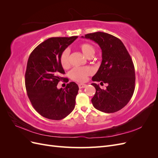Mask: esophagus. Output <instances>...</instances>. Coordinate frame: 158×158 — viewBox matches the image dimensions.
Instances as JSON below:
<instances>
[{
    "label": "esophagus",
    "mask_w": 158,
    "mask_h": 158,
    "mask_svg": "<svg viewBox=\"0 0 158 158\" xmlns=\"http://www.w3.org/2000/svg\"><path fill=\"white\" fill-rule=\"evenodd\" d=\"M85 86H86V84H78V87H79L80 89L84 88H85Z\"/></svg>",
    "instance_id": "esophagus-1"
}]
</instances>
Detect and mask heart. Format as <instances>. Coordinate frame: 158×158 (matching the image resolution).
<instances>
[{
	"instance_id": "1",
	"label": "heart",
	"mask_w": 158,
	"mask_h": 158,
	"mask_svg": "<svg viewBox=\"0 0 158 158\" xmlns=\"http://www.w3.org/2000/svg\"><path fill=\"white\" fill-rule=\"evenodd\" d=\"M79 48L82 52V53L88 58H92L95 54V47L92 44H88V43H83V44H80L79 45ZM69 55V50L66 49L61 52L59 57L60 64L62 67L64 69H68L70 66ZM93 73V69L89 66L76 67L70 71V76L71 79L76 81V82H83L86 80L88 76L92 75Z\"/></svg>"
}]
</instances>
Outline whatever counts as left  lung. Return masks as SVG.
<instances>
[{
    "label": "left lung",
    "mask_w": 158,
    "mask_h": 158,
    "mask_svg": "<svg viewBox=\"0 0 158 158\" xmlns=\"http://www.w3.org/2000/svg\"><path fill=\"white\" fill-rule=\"evenodd\" d=\"M92 40L100 47L102 61L93 77L94 82L107 84L106 89L95 83V94L92 99L94 107L104 113L121 110L130 101L135 86V66L123 42L111 34L95 32L82 36Z\"/></svg>",
    "instance_id": "obj_1"
}]
</instances>
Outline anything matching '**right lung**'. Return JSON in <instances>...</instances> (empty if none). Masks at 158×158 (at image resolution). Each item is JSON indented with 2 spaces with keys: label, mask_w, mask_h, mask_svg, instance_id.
<instances>
[{
  "label": "right lung",
  "mask_w": 158,
  "mask_h": 158,
  "mask_svg": "<svg viewBox=\"0 0 158 158\" xmlns=\"http://www.w3.org/2000/svg\"><path fill=\"white\" fill-rule=\"evenodd\" d=\"M77 37L49 38L36 47L28 59L25 74L28 98L36 111L47 118L61 120L74 109L78 85L74 82L64 89L56 85L65 73L60 55Z\"/></svg>",
  "instance_id": "add662e5"
}]
</instances>
